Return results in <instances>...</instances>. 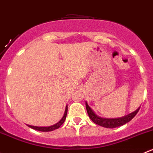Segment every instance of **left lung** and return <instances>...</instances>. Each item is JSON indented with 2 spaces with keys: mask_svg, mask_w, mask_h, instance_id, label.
<instances>
[{
  "mask_svg": "<svg viewBox=\"0 0 153 153\" xmlns=\"http://www.w3.org/2000/svg\"><path fill=\"white\" fill-rule=\"evenodd\" d=\"M86 108H87V111L89 117H90V118L93 123L102 127H105V128H114L123 126L124 124L127 123L130 120H131L136 114H137L139 109H140V107L137 110H135L134 112L130 113L126 116L121 117L118 118H104L98 116L97 114L93 111V110L89 106L87 102H86Z\"/></svg>",
  "mask_w": 153,
  "mask_h": 153,
  "instance_id": "8db88e82",
  "label": "left lung"
}]
</instances>
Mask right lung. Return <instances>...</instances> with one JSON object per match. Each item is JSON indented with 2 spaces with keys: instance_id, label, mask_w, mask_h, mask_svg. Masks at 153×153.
Masks as SVG:
<instances>
[{
  "instance_id": "right-lung-1",
  "label": "right lung",
  "mask_w": 153,
  "mask_h": 153,
  "mask_svg": "<svg viewBox=\"0 0 153 153\" xmlns=\"http://www.w3.org/2000/svg\"><path fill=\"white\" fill-rule=\"evenodd\" d=\"M67 111H68V107L67 105H66V109H65V112H64V114H63V117L61 118V120H60L59 122H57V123H55L54 125L53 126H30V125H27V126L28 127H30V128H33V129H35V130H37V131H54V130L57 129V128H60V126L62 125V124L64 123L65 120H66V115H67Z\"/></svg>"
}]
</instances>
